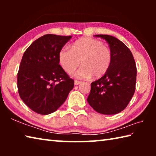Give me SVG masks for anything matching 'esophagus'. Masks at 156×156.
I'll use <instances>...</instances> for the list:
<instances>
[{
    "label": "esophagus",
    "instance_id": "34e87169",
    "mask_svg": "<svg viewBox=\"0 0 156 156\" xmlns=\"http://www.w3.org/2000/svg\"><path fill=\"white\" fill-rule=\"evenodd\" d=\"M81 83H82L81 81H78V80H75V81H74L75 85H78V84H79Z\"/></svg>",
    "mask_w": 156,
    "mask_h": 156
}]
</instances>
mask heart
I'll use <instances>...</instances> for the list:
<instances>
[{
	"label": "heart",
	"mask_w": 156,
	"mask_h": 156,
	"mask_svg": "<svg viewBox=\"0 0 156 156\" xmlns=\"http://www.w3.org/2000/svg\"><path fill=\"white\" fill-rule=\"evenodd\" d=\"M112 51L97 39L84 37L75 41L70 49L62 47L58 53V61L65 72L71 74L79 65L82 67L74 73L78 78H94L103 76L112 65Z\"/></svg>",
	"instance_id": "obj_1"
}]
</instances>
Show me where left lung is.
Returning <instances> with one entry per match:
<instances>
[{
    "label": "left lung",
    "mask_w": 156,
    "mask_h": 156,
    "mask_svg": "<svg viewBox=\"0 0 156 156\" xmlns=\"http://www.w3.org/2000/svg\"><path fill=\"white\" fill-rule=\"evenodd\" d=\"M105 39L112 51L108 72L91 84L89 105L100 113L116 114L127 106L136 89L137 69L132 53L122 41L109 35H95Z\"/></svg>",
    "instance_id": "8db88e82"
}]
</instances>
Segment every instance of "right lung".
Instances as JSON below:
<instances>
[{
    "mask_svg": "<svg viewBox=\"0 0 156 156\" xmlns=\"http://www.w3.org/2000/svg\"><path fill=\"white\" fill-rule=\"evenodd\" d=\"M72 37L46 34L33 42L23 54L17 76L18 91L34 112H54L73 88L74 80L58 61L60 50Z\"/></svg>",
    "mask_w": 156,
    "mask_h": 156,
    "instance_id": "1",
    "label": "right lung"
}]
</instances>
